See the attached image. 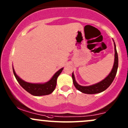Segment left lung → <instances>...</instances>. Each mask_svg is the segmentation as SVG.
Returning a JSON list of instances; mask_svg holds the SVG:
<instances>
[{
	"label": "left lung",
	"mask_w": 128,
	"mask_h": 128,
	"mask_svg": "<svg viewBox=\"0 0 128 128\" xmlns=\"http://www.w3.org/2000/svg\"><path fill=\"white\" fill-rule=\"evenodd\" d=\"M114 46H115V61H114L113 68H112V71L110 72L108 76V77H106V78H105L103 80L101 81L99 83L93 85V86H81L76 82L75 80L74 76L72 72V82H73L74 86L78 90L84 93H86V94H96V93H101V92L104 91L110 86L116 74L118 66V54L115 42H114Z\"/></svg>",
	"instance_id": "8db88e82"
}]
</instances>
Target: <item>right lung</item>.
Returning <instances> with one entry per match:
<instances>
[{"instance_id": "1", "label": "right lung", "mask_w": 128, "mask_h": 128, "mask_svg": "<svg viewBox=\"0 0 128 128\" xmlns=\"http://www.w3.org/2000/svg\"><path fill=\"white\" fill-rule=\"evenodd\" d=\"M64 68H61L59 70L52 78L50 80L45 84H31L28 82H26L25 81L22 80L16 75L14 68L13 67V71L14 75L18 80L20 86L26 90L27 92L30 93L31 94L34 96H42L49 94L52 92L56 88V84H57V78Z\"/></svg>"}]
</instances>
